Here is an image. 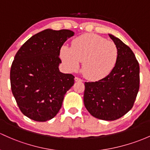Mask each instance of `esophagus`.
<instances>
[{"label":"esophagus","mask_w":150,"mask_h":150,"mask_svg":"<svg viewBox=\"0 0 150 150\" xmlns=\"http://www.w3.org/2000/svg\"><path fill=\"white\" fill-rule=\"evenodd\" d=\"M74 79H75L76 81H83V80H82L81 79L79 78V77H75Z\"/></svg>","instance_id":"esophagus-1"}]
</instances>
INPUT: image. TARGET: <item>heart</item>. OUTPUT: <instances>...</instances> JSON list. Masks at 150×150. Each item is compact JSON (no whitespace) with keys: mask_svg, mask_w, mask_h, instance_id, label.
<instances>
[{"mask_svg":"<svg viewBox=\"0 0 150 150\" xmlns=\"http://www.w3.org/2000/svg\"><path fill=\"white\" fill-rule=\"evenodd\" d=\"M61 56L69 70L76 71L83 62L82 71L88 79H102L112 71L118 59V49L113 41L93 33L74 38L71 46H62Z\"/></svg>","mask_w":150,"mask_h":150,"instance_id":"1","label":"heart"}]
</instances>
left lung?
<instances>
[{
  "label": "left lung",
  "instance_id": "1",
  "mask_svg": "<svg viewBox=\"0 0 150 150\" xmlns=\"http://www.w3.org/2000/svg\"><path fill=\"white\" fill-rule=\"evenodd\" d=\"M118 49L112 71L98 81L85 82L83 103L93 117L114 121L132 109L139 88V66L131 49L109 34Z\"/></svg>",
  "mask_w": 150,
  "mask_h": 150
}]
</instances>
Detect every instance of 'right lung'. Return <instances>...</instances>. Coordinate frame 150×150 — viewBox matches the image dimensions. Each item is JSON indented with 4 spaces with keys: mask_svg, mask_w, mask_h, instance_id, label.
I'll list each match as a JSON object with an SVG mask.
<instances>
[{
    "mask_svg": "<svg viewBox=\"0 0 150 150\" xmlns=\"http://www.w3.org/2000/svg\"><path fill=\"white\" fill-rule=\"evenodd\" d=\"M72 30H43L24 43L14 57L10 78L12 93L21 112L37 122L57 114L74 76L59 71L60 50Z\"/></svg>",
    "mask_w": 150,
    "mask_h": 150,
    "instance_id": "obj_1",
    "label": "right lung"
}]
</instances>
